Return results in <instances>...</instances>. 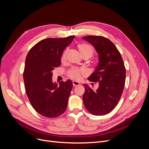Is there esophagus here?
Instances as JSON below:
<instances>
[{
	"mask_svg": "<svg viewBox=\"0 0 149 149\" xmlns=\"http://www.w3.org/2000/svg\"><path fill=\"white\" fill-rule=\"evenodd\" d=\"M73 86H78L80 85V83L79 82H77V81H73Z\"/></svg>",
	"mask_w": 149,
	"mask_h": 149,
	"instance_id": "obj_1",
	"label": "esophagus"
}]
</instances>
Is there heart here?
<instances>
[{"label": "heart", "mask_w": 149, "mask_h": 149, "mask_svg": "<svg viewBox=\"0 0 149 149\" xmlns=\"http://www.w3.org/2000/svg\"><path fill=\"white\" fill-rule=\"evenodd\" d=\"M78 49L80 53L81 54V55L83 56L84 55H89V56H92L93 53V48L89 46L88 45L85 44V43H81L78 45ZM66 54H67V50H65L64 53H63L61 56V60L62 61H64L66 60ZM85 71L84 70L78 68H73L71 70H70L68 72V77L73 80L78 81L81 79V75L84 74Z\"/></svg>", "instance_id": "obj_1"}]
</instances>
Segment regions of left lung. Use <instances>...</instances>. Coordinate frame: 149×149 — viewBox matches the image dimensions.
<instances>
[{
	"label": "left lung",
	"instance_id": "left-lung-1",
	"mask_svg": "<svg viewBox=\"0 0 149 149\" xmlns=\"http://www.w3.org/2000/svg\"><path fill=\"white\" fill-rule=\"evenodd\" d=\"M95 48L99 63L96 70L88 77L92 82H98L93 91L84 84L83 96L85 107L94 116L109 113L118 104L124 88L125 68L120 53L110 40L102 36L90 35L82 38Z\"/></svg>",
	"mask_w": 149,
	"mask_h": 149
}]
</instances>
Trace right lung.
Returning a JSON list of instances; mask_svg holds the SVG:
<instances>
[{
  "instance_id": "right-lung-1",
  "label": "right lung",
  "mask_w": 149,
  "mask_h": 149,
  "mask_svg": "<svg viewBox=\"0 0 149 149\" xmlns=\"http://www.w3.org/2000/svg\"><path fill=\"white\" fill-rule=\"evenodd\" d=\"M74 38L72 35L42 40L26 55L24 71L26 94L34 109L47 118L60 116L67 108L73 82L61 81L58 86L52 81V71L61 65L62 53Z\"/></svg>"
}]
</instances>
